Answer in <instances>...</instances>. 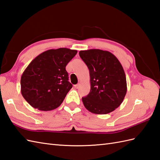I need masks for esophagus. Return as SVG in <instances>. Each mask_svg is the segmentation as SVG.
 I'll return each instance as SVG.
<instances>
[{
	"label": "esophagus",
	"mask_w": 160,
	"mask_h": 160,
	"mask_svg": "<svg viewBox=\"0 0 160 160\" xmlns=\"http://www.w3.org/2000/svg\"><path fill=\"white\" fill-rule=\"evenodd\" d=\"M80 84L78 83V84H77L76 85H74V87H75L76 88H78L80 87Z\"/></svg>",
	"instance_id": "34e87169"
}]
</instances>
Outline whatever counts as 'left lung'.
<instances>
[{"label":"left lung","mask_w":160,"mask_h":160,"mask_svg":"<svg viewBox=\"0 0 160 160\" xmlns=\"http://www.w3.org/2000/svg\"><path fill=\"white\" fill-rule=\"evenodd\" d=\"M79 55L90 74V92L82 98L84 107L98 114L112 112L121 104L127 92L121 62L110 52L99 49L81 50Z\"/></svg>","instance_id":"1"}]
</instances>
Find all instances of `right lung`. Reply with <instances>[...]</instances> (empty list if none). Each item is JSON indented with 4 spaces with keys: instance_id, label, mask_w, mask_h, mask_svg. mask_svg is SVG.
Segmentation results:
<instances>
[{
    "instance_id": "right-lung-1",
    "label": "right lung",
    "mask_w": 160,
    "mask_h": 160,
    "mask_svg": "<svg viewBox=\"0 0 160 160\" xmlns=\"http://www.w3.org/2000/svg\"><path fill=\"white\" fill-rule=\"evenodd\" d=\"M78 51L61 48L43 52L31 62L21 76V93L30 105L42 111L60 106L72 88L65 67Z\"/></svg>"
}]
</instances>
